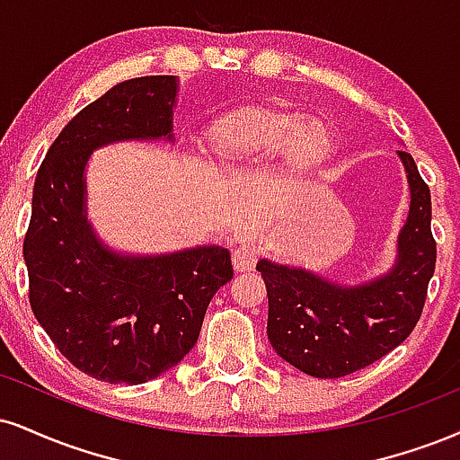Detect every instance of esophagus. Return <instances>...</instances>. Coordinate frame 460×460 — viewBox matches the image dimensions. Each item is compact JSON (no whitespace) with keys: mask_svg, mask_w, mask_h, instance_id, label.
<instances>
[{"mask_svg":"<svg viewBox=\"0 0 460 460\" xmlns=\"http://www.w3.org/2000/svg\"><path fill=\"white\" fill-rule=\"evenodd\" d=\"M231 259H234L235 272H248V270H252L254 263H257V252H254L248 244H242L235 248Z\"/></svg>","mask_w":460,"mask_h":460,"instance_id":"1","label":"esophagus"}]
</instances>
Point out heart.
<instances>
[{"label":"heart","mask_w":460,"mask_h":460,"mask_svg":"<svg viewBox=\"0 0 460 460\" xmlns=\"http://www.w3.org/2000/svg\"><path fill=\"white\" fill-rule=\"evenodd\" d=\"M319 126L317 119H302L300 111L270 104H248L220 115L208 128V152L220 175L240 180L263 169L283 149V184L293 186L317 171L325 154L302 149L304 135ZM317 130H311L306 141Z\"/></svg>","instance_id":"b5f03b06"}]
</instances>
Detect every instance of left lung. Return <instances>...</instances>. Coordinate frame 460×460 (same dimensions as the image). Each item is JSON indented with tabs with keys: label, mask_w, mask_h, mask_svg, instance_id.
Listing matches in <instances>:
<instances>
[{
	"label": "left lung",
	"mask_w": 460,
	"mask_h": 460,
	"mask_svg": "<svg viewBox=\"0 0 460 460\" xmlns=\"http://www.w3.org/2000/svg\"><path fill=\"white\" fill-rule=\"evenodd\" d=\"M411 206L398 234V257L388 274L341 287L302 268L261 259L268 289V339L302 373L336 379L377 362L411 334L433 279L437 244L430 234V190L411 154L398 149Z\"/></svg>",
	"instance_id": "left-lung-1"
}]
</instances>
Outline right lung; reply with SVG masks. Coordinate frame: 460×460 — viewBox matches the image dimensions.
I'll list each match as a JSON object with an SVG mask.
<instances>
[{"label":"right lung","instance_id":"add662e5","mask_svg":"<svg viewBox=\"0 0 460 460\" xmlns=\"http://www.w3.org/2000/svg\"><path fill=\"white\" fill-rule=\"evenodd\" d=\"M177 79L118 83L72 118L38 169L23 242L30 304L72 367L109 384H146L195 347L208 304L234 279L226 248L158 257L107 248L85 216V164L113 141L173 139Z\"/></svg>","mask_w":460,"mask_h":460}]
</instances>
